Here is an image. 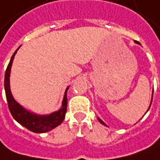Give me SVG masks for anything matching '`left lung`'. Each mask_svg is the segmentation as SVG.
I'll return each instance as SVG.
<instances>
[{
  "label": "left lung",
  "mask_w": 160,
  "mask_h": 160,
  "mask_svg": "<svg viewBox=\"0 0 160 160\" xmlns=\"http://www.w3.org/2000/svg\"><path fill=\"white\" fill-rule=\"evenodd\" d=\"M135 42H136V43H138V44H140V42H137V41H135ZM151 102H152V101H151ZM150 108H151V106H150ZM148 110H149V109H148ZM98 119H99V121H100V122L102 123V125H105V124H104V123H103V122H102V120L100 119V118H98Z\"/></svg>",
  "instance_id": "obj_1"
}]
</instances>
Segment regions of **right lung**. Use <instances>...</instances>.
<instances>
[{"instance_id": "1", "label": "right lung", "mask_w": 160, "mask_h": 160, "mask_svg": "<svg viewBox=\"0 0 160 160\" xmlns=\"http://www.w3.org/2000/svg\"><path fill=\"white\" fill-rule=\"evenodd\" d=\"M17 51L12 55V57L9 60V63L7 67L6 72H5V77H4L5 93H6V98H7L9 111L17 122H18L21 126L26 127L27 129L32 131V132L41 133V132L51 131L56 126H59L64 120L66 112H67V106H68L67 92H68V87L65 92V95L63 98V102H62V107L58 111L53 112L50 115H46V116H38V115H35V114L31 113L28 110H26L14 100L13 96L10 92V89H9L10 68H11L12 61H13V58H14Z\"/></svg>"}]
</instances>
